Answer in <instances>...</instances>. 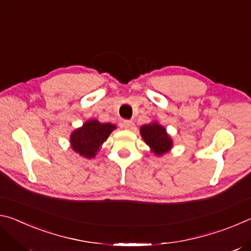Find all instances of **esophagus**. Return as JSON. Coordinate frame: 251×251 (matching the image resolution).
Returning <instances> with one entry per match:
<instances>
[{
    "label": "esophagus",
    "mask_w": 251,
    "mask_h": 251,
    "mask_svg": "<svg viewBox=\"0 0 251 251\" xmlns=\"http://www.w3.org/2000/svg\"><path fill=\"white\" fill-rule=\"evenodd\" d=\"M134 126H135V124L133 122H130V121H125V122H123V127H124L125 129H128V130H131L134 128Z\"/></svg>",
    "instance_id": "1"
}]
</instances>
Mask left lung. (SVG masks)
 I'll return each instance as SVG.
<instances>
[{"label": "left lung", "mask_w": 251, "mask_h": 251, "mask_svg": "<svg viewBox=\"0 0 251 251\" xmlns=\"http://www.w3.org/2000/svg\"><path fill=\"white\" fill-rule=\"evenodd\" d=\"M141 135L151 151L157 156L164 155L172 150L173 139L167 134L166 128L159 125L157 122L143 125L141 127Z\"/></svg>", "instance_id": "obj_1"}]
</instances>
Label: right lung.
I'll use <instances>...</instances> for the list:
<instances>
[{
  "instance_id": "add662e5",
  "label": "right lung",
  "mask_w": 251,
  "mask_h": 251,
  "mask_svg": "<svg viewBox=\"0 0 251 251\" xmlns=\"http://www.w3.org/2000/svg\"><path fill=\"white\" fill-rule=\"evenodd\" d=\"M115 128L116 126L110 123L90 120L71 134V146L75 152L85 158H94L103 143Z\"/></svg>"
}]
</instances>
